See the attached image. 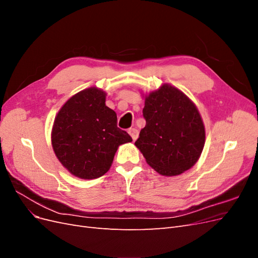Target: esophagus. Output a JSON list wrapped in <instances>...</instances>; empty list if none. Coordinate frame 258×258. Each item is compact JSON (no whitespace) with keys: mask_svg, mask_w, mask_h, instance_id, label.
Segmentation results:
<instances>
[{"mask_svg":"<svg viewBox=\"0 0 258 258\" xmlns=\"http://www.w3.org/2000/svg\"><path fill=\"white\" fill-rule=\"evenodd\" d=\"M128 134L130 135V137L132 138V140H134V141H136V140H137L138 137H139V131H138L136 128H130V129L128 130Z\"/></svg>","mask_w":258,"mask_h":258,"instance_id":"obj_1","label":"esophagus"}]
</instances>
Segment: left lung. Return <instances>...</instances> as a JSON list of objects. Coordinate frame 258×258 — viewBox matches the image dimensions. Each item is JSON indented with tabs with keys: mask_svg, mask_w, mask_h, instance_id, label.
<instances>
[{
	"mask_svg": "<svg viewBox=\"0 0 258 258\" xmlns=\"http://www.w3.org/2000/svg\"><path fill=\"white\" fill-rule=\"evenodd\" d=\"M144 98L146 124L135 145L156 172L163 176L182 174L198 161L206 142L198 108L170 84H162Z\"/></svg>",
	"mask_w": 258,
	"mask_h": 258,
	"instance_id": "left-lung-1",
	"label": "left lung"
}]
</instances>
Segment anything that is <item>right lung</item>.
<instances>
[{"instance_id":"1","label":"right lung","mask_w":258,"mask_h":258,"mask_svg":"<svg viewBox=\"0 0 258 258\" xmlns=\"http://www.w3.org/2000/svg\"><path fill=\"white\" fill-rule=\"evenodd\" d=\"M106 92L90 87L62 105L51 129V145L70 173L83 179L98 178L110 170L119 145L132 142L117 127V115L105 105Z\"/></svg>"}]
</instances>
